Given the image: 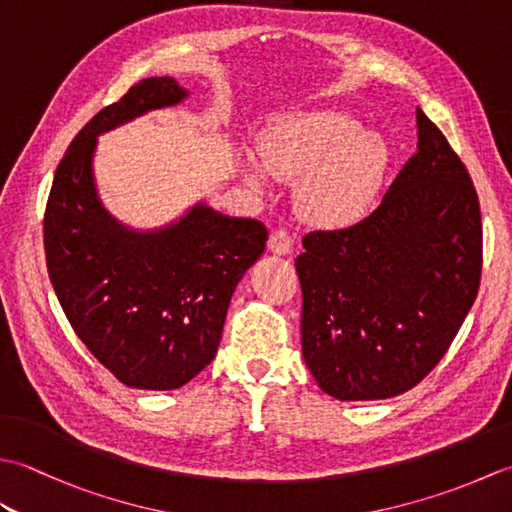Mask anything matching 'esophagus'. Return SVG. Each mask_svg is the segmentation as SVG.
Segmentation results:
<instances>
[{"label":"esophagus","mask_w":512,"mask_h":512,"mask_svg":"<svg viewBox=\"0 0 512 512\" xmlns=\"http://www.w3.org/2000/svg\"><path fill=\"white\" fill-rule=\"evenodd\" d=\"M268 250L273 255H290L292 253V237L286 231H275L268 239Z\"/></svg>","instance_id":"esophagus-1"}]
</instances>
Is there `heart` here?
Listing matches in <instances>:
<instances>
[{"label": "heart", "instance_id": "b5f03b06", "mask_svg": "<svg viewBox=\"0 0 512 512\" xmlns=\"http://www.w3.org/2000/svg\"><path fill=\"white\" fill-rule=\"evenodd\" d=\"M257 160L259 167H244L250 187L266 189L267 172L279 180L303 178L299 202L308 220L321 228H350L383 189L389 145L374 129H361L352 114L310 110L270 125L257 143Z\"/></svg>", "mask_w": 512, "mask_h": 512}]
</instances>
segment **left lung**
Here are the masks:
<instances>
[{
  "label": "left lung",
  "mask_w": 512,
  "mask_h": 512,
  "mask_svg": "<svg viewBox=\"0 0 512 512\" xmlns=\"http://www.w3.org/2000/svg\"><path fill=\"white\" fill-rule=\"evenodd\" d=\"M418 151L378 209L303 237L301 352L336 400H383L438 365L480 288L482 217L469 171L422 110Z\"/></svg>",
  "instance_id": "obj_1"
}]
</instances>
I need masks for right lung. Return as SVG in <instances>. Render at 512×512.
<instances>
[{"mask_svg":"<svg viewBox=\"0 0 512 512\" xmlns=\"http://www.w3.org/2000/svg\"><path fill=\"white\" fill-rule=\"evenodd\" d=\"M187 96L173 76H151L96 114L59 162L43 220L48 275L65 317L134 389H178L213 361L228 303L268 239L262 222L202 200L156 228L129 226L103 204L94 176L99 136Z\"/></svg>","mask_w":512,"mask_h":512,"instance_id":"obj_1","label":"right lung"}]
</instances>
